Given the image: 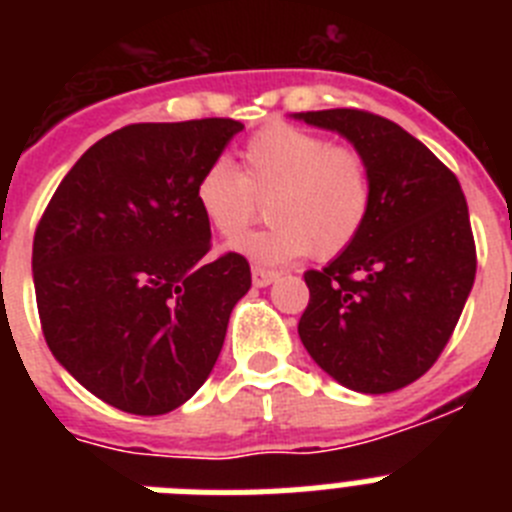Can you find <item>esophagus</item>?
<instances>
[{
	"mask_svg": "<svg viewBox=\"0 0 512 512\" xmlns=\"http://www.w3.org/2000/svg\"><path fill=\"white\" fill-rule=\"evenodd\" d=\"M251 279H253V287H269L271 282H277V271H269V269H256L251 271Z\"/></svg>",
	"mask_w": 512,
	"mask_h": 512,
	"instance_id": "esophagus-1",
	"label": "esophagus"
}]
</instances>
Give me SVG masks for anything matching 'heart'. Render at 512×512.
<instances>
[{"instance_id": "heart-1", "label": "heart", "mask_w": 512, "mask_h": 512, "mask_svg": "<svg viewBox=\"0 0 512 512\" xmlns=\"http://www.w3.org/2000/svg\"><path fill=\"white\" fill-rule=\"evenodd\" d=\"M243 171L215 158L202 171L194 200L217 235L238 238L266 200L264 230L233 248L261 266H284L305 253L333 259L361 233L372 207L364 156L292 125H269L243 146Z\"/></svg>"}]
</instances>
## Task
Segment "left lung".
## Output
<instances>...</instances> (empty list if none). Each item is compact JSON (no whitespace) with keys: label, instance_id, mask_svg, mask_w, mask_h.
Masks as SVG:
<instances>
[{"label":"left lung","instance_id":"1","mask_svg":"<svg viewBox=\"0 0 512 512\" xmlns=\"http://www.w3.org/2000/svg\"><path fill=\"white\" fill-rule=\"evenodd\" d=\"M364 156L372 207L354 243L305 271L297 333L338 384L384 395L423 377L472 292L477 251L459 179L418 138L364 110L297 112Z\"/></svg>","mask_w":512,"mask_h":512}]
</instances>
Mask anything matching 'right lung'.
<instances>
[{"mask_svg": "<svg viewBox=\"0 0 512 512\" xmlns=\"http://www.w3.org/2000/svg\"><path fill=\"white\" fill-rule=\"evenodd\" d=\"M243 125L228 117L138 122L97 140L63 176L33 241L40 325L58 364L133 415H164L210 377L241 253L207 261L194 189Z\"/></svg>", "mask_w": 512, "mask_h": 512, "instance_id": "obj_1", "label": "right lung"}]
</instances>
